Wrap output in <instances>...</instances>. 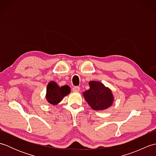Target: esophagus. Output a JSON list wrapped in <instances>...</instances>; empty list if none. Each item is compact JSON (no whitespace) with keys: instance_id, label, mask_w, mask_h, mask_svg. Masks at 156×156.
I'll return each mask as SVG.
<instances>
[{"instance_id":"34e87169","label":"esophagus","mask_w":156,"mask_h":156,"mask_svg":"<svg viewBox=\"0 0 156 156\" xmlns=\"http://www.w3.org/2000/svg\"><path fill=\"white\" fill-rule=\"evenodd\" d=\"M80 90V88L79 87H74L72 88V91L73 92H79Z\"/></svg>"}]
</instances>
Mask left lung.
<instances>
[{"label": "left lung", "mask_w": 156, "mask_h": 156, "mask_svg": "<svg viewBox=\"0 0 156 156\" xmlns=\"http://www.w3.org/2000/svg\"><path fill=\"white\" fill-rule=\"evenodd\" d=\"M90 88L83 92L84 98L95 111H102L110 107L113 103L114 97L111 89L98 81L89 82Z\"/></svg>", "instance_id": "left-lung-1"}]
</instances>
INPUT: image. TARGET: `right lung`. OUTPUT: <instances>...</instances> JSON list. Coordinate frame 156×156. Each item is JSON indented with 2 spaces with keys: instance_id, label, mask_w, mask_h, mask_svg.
Wrapping results in <instances>:
<instances>
[{
  "instance_id": "obj_1",
  "label": "right lung",
  "mask_w": 156,
  "mask_h": 156,
  "mask_svg": "<svg viewBox=\"0 0 156 156\" xmlns=\"http://www.w3.org/2000/svg\"><path fill=\"white\" fill-rule=\"evenodd\" d=\"M70 88L68 85L60 87L54 81H51L48 84L45 97L49 104L58 105L64 97L70 93Z\"/></svg>"
}]
</instances>
